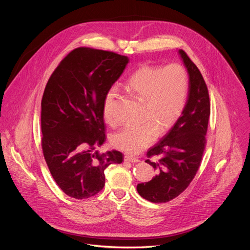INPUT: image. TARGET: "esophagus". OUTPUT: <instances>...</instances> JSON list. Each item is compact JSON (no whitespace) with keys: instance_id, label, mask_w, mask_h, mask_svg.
<instances>
[{"instance_id":"obj_1","label":"esophagus","mask_w":250,"mask_h":250,"mask_svg":"<svg viewBox=\"0 0 250 250\" xmlns=\"http://www.w3.org/2000/svg\"><path fill=\"white\" fill-rule=\"evenodd\" d=\"M125 161H128V162H138L139 159H138V158H135V157H132V156H129V155H125Z\"/></svg>"}]
</instances>
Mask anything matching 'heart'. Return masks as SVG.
<instances>
[{"label":"heart","instance_id":"1","mask_svg":"<svg viewBox=\"0 0 250 250\" xmlns=\"http://www.w3.org/2000/svg\"><path fill=\"white\" fill-rule=\"evenodd\" d=\"M126 88L142 102L140 120L145 122L125 125L112 135L111 141L117 149L136 154L152 144L157 131L165 132L180 119L187 104L189 76L179 63L165 67L146 65L129 77ZM117 95V89L112 87L104 99L103 116L110 125L117 124L113 114Z\"/></svg>","mask_w":250,"mask_h":250}]
</instances>
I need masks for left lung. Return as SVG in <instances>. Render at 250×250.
Wrapping results in <instances>:
<instances>
[{
    "instance_id": "left-lung-1",
    "label": "left lung",
    "mask_w": 250,
    "mask_h": 250,
    "mask_svg": "<svg viewBox=\"0 0 250 250\" xmlns=\"http://www.w3.org/2000/svg\"><path fill=\"white\" fill-rule=\"evenodd\" d=\"M179 53L189 73V95L185 110L171 127L146 153V163L157 175L149 182L138 184V194L152 203H166L179 196L190 185L201 165L210 104L207 84L198 67L187 53ZM155 158L154 162L150 159Z\"/></svg>"
}]
</instances>
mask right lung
I'll use <instances>...</instances> for the list:
<instances>
[{
	"label": "right lung",
	"mask_w": 250,
	"mask_h": 250,
	"mask_svg": "<svg viewBox=\"0 0 250 250\" xmlns=\"http://www.w3.org/2000/svg\"><path fill=\"white\" fill-rule=\"evenodd\" d=\"M128 62L113 51L78 47L48 79L42 100V147L54 181L69 197L97 195L104 169L122 163L118 150H96L105 141L104 99Z\"/></svg>",
	"instance_id": "right-lung-1"
}]
</instances>
